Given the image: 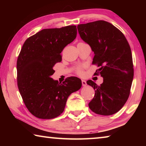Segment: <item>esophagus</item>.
<instances>
[{
	"label": "esophagus",
	"instance_id": "esophagus-1",
	"mask_svg": "<svg viewBox=\"0 0 146 146\" xmlns=\"http://www.w3.org/2000/svg\"><path fill=\"white\" fill-rule=\"evenodd\" d=\"M82 84L83 86H86L87 85V83H86V81L85 80H82Z\"/></svg>",
	"mask_w": 146,
	"mask_h": 146
}]
</instances>
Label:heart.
Returning a JSON list of instances; mask_svg holds the SVG:
<instances>
[{
	"label": "heart",
	"instance_id": "obj_1",
	"mask_svg": "<svg viewBox=\"0 0 146 146\" xmlns=\"http://www.w3.org/2000/svg\"><path fill=\"white\" fill-rule=\"evenodd\" d=\"M78 72L79 73H81V70H80V68H78Z\"/></svg>",
	"mask_w": 146,
	"mask_h": 146
}]
</instances>
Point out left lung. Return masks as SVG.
<instances>
[{"label":"left lung","instance_id":"8db88e82","mask_svg":"<svg viewBox=\"0 0 146 146\" xmlns=\"http://www.w3.org/2000/svg\"><path fill=\"white\" fill-rule=\"evenodd\" d=\"M77 28L80 38L95 54L93 64L100 67L95 74L103 77L100 86L91 80L87 81L95 91L89 108L98 115L115 114L127 100L133 82L134 73L129 43L119 29L104 21L79 24Z\"/></svg>","mask_w":146,"mask_h":146}]
</instances>
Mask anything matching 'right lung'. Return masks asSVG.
Instances as JSON below:
<instances>
[{
	"mask_svg": "<svg viewBox=\"0 0 146 146\" xmlns=\"http://www.w3.org/2000/svg\"><path fill=\"white\" fill-rule=\"evenodd\" d=\"M76 33V26L44 29L24 43L17 62V84L26 108L35 117H57L69 96L82 87V81L75 76L62 83L51 78L53 66L62 61L61 52Z\"/></svg>",
	"mask_w": 146,
	"mask_h": 146,
	"instance_id": "1",
	"label": "right lung"
}]
</instances>
